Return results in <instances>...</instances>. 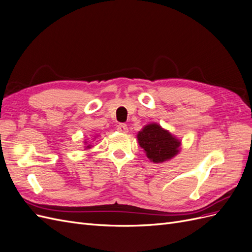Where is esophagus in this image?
<instances>
[{
	"mask_svg": "<svg viewBox=\"0 0 252 252\" xmlns=\"http://www.w3.org/2000/svg\"><path fill=\"white\" fill-rule=\"evenodd\" d=\"M118 130H119L120 132H127V131H128V127H127L126 124L121 123V124L118 125Z\"/></svg>",
	"mask_w": 252,
	"mask_h": 252,
	"instance_id": "esophagus-1",
	"label": "esophagus"
}]
</instances>
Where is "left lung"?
<instances>
[{"label":"left lung","mask_w":252,"mask_h":252,"mask_svg":"<svg viewBox=\"0 0 252 252\" xmlns=\"http://www.w3.org/2000/svg\"><path fill=\"white\" fill-rule=\"evenodd\" d=\"M140 146L146 151L147 158L154 163H162L179 152L181 142L158 125L149 124L138 133Z\"/></svg>","instance_id":"1"}]
</instances>
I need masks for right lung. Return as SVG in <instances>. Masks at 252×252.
<instances>
[{
  "mask_svg": "<svg viewBox=\"0 0 252 252\" xmlns=\"http://www.w3.org/2000/svg\"><path fill=\"white\" fill-rule=\"evenodd\" d=\"M87 147H89V146H87Z\"/></svg>",
  "mask_w": 252,
  "mask_h": 252,
  "instance_id": "1",
  "label": "right lung"
}]
</instances>
